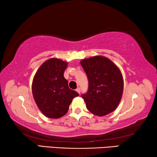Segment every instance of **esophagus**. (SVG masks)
<instances>
[{
	"mask_svg": "<svg viewBox=\"0 0 157 157\" xmlns=\"http://www.w3.org/2000/svg\"><path fill=\"white\" fill-rule=\"evenodd\" d=\"M76 91L78 92L79 94H80V92H81V89H80V88H79V87H78V88L76 89Z\"/></svg>",
	"mask_w": 157,
	"mask_h": 157,
	"instance_id": "obj_1",
	"label": "esophagus"
}]
</instances>
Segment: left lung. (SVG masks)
Wrapping results in <instances>:
<instances>
[{"mask_svg":"<svg viewBox=\"0 0 157 157\" xmlns=\"http://www.w3.org/2000/svg\"><path fill=\"white\" fill-rule=\"evenodd\" d=\"M80 63L89 80L88 91L82 95L87 109L98 116L113 112L120 103L123 92L120 69L103 56L82 59Z\"/></svg>","mask_w":157,"mask_h":157,"instance_id":"8db88e82","label":"left lung"}]
</instances>
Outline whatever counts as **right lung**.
Wrapping results in <instances>:
<instances>
[{
    "instance_id": "add662e5",
    "label": "right lung",
    "mask_w": 157,
    "mask_h": 157,
    "mask_svg": "<svg viewBox=\"0 0 157 157\" xmlns=\"http://www.w3.org/2000/svg\"><path fill=\"white\" fill-rule=\"evenodd\" d=\"M68 63L51 58L41 64L34 75L32 91L37 107L49 118H59L67 113L78 92L69 89L63 73Z\"/></svg>"
}]
</instances>
